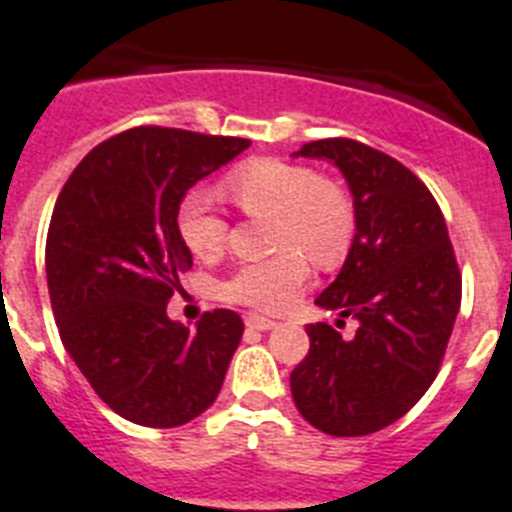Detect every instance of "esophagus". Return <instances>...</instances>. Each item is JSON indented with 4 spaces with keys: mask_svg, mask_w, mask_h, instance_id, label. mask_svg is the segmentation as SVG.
<instances>
[{
    "mask_svg": "<svg viewBox=\"0 0 512 512\" xmlns=\"http://www.w3.org/2000/svg\"><path fill=\"white\" fill-rule=\"evenodd\" d=\"M246 326L248 329H256V331H269L277 326V321H272V318H266V316H259V313H248Z\"/></svg>",
    "mask_w": 512,
    "mask_h": 512,
    "instance_id": "esophagus-1",
    "label": "esophagus"
}]
</instances>
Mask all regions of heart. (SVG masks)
<instances>
[{
	"instance_id": "heart-1",
	"label": "heart",
	"mask_w": 512,
	"mask_h": 512,
	"mask_svg": "<svg viewBox=\"0 0 512 512\" xmlns=\"http://www.w3.org/2000/svg\"><path fill=\"white\" fill-rule=\"evenodd\" d=\"M222 194L246 214L269 217L272 259L240 264L222 282V298L248 308L279 313L290 308L310 277L308 259L329 269L344 259L355 235V209L347 191L305 165L274 157L248 160L220 183ZM225 214L212 196L191 189L176 204V233L194 256L217 259L227 243ZM280 253L277 254L276 251Z\"/></svg>"
}]
</instances>
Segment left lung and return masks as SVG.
<instances>
[{
  "label": "left lung",
  "instance_id": "8db88e82",
  "mask_svg": "<svg viewBox=\"0 0 512 512\" xmlns=\"http://www.w3.org/2000/svg\"><path fill=\"white\" fill-rule=\"evenodd\" d=\"M298 155L331 160L355 199V240L316 305L355 318L357 331L344 339L329 323L305 326L310 349L290 373L292 399L326 435H370L435 381L461 308V272L435 196L396 157L344 137L308 142Z\"/></svg>",
  "mask_w": 512,
  "mask_h": 512
}]
</instances>
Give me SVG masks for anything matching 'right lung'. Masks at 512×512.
Here are the masks:
<instances>
[{"mask_svg":"<svg viewBox=\"0 0 512 512\" xmlns=\"http://www.w3.org/2000/svg\"><path fill=\"white\" fill-rule=\"evenodd\" d=\"M251 139L134 126L72 170L46 238L59 336L100 401L144 427H178L209 409L243 336L235 310L196 329L165 308L191 266L176 204Z\"/></svg>","mask_w":512,"mask_h":512,"instance_id":"add662e5","label":"right lung"}]
</instances>
